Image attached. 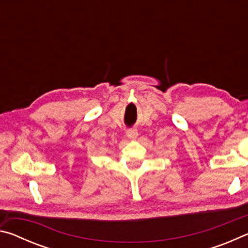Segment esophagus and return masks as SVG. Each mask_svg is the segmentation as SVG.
<instances>
[{"instance_id":"34e87169","label":"esophagus","mask_w":248,"mask_h":248,"mask_svg":"<svg viewBox=\"0 0 248 248\" xmlns=\"http://www.w3.org/2000/svg\"><path fill=\"white\" fill-rule=\"evenodd\" d=\"M127 137L129 138V139H132V140H134V139H137V137H138V131L136 129H133V128H131V129H128L127 130Z\"/></svg>"}]
</instances>
